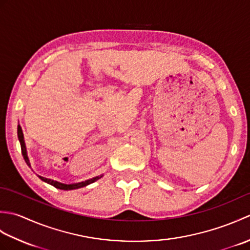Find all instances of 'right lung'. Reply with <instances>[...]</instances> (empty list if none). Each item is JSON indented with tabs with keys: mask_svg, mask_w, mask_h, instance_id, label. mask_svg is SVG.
Listing matches in <instances>:
<instances>
[{
	"mask_svg": "<svg viewBox=\"0 0 250 250\" xmlns=\"http://www.w3.org/2000/svg\"><path fill=\"white\" fill-rule=\"evenodd\" d=\"M18 139H19V142H20V146H21V152H22V156H23V159L24 161L26 162V164L30 167V162H29V159H28V156H26V150H25V145H24V141H23V133H22V130H21V126L18 125ZM43 182L49 184L51 186H54L55 188H58V189H61V190H73V189H78V188H82V187H84V186L87 185H90L94 183L95 180H98L99 178H101L102 176H97V177H93L91 179H88V180H84V182H82V183H77V184H71V185H66V184H62V183H59V182H56V180H52V179H49V178H46V177H42V176H39Z\"/></svg>",
	"mask_w": 250,
	"mask_h": 250,
	"instance_id": "1",
	"label": "right lung"
}]
</instances>
